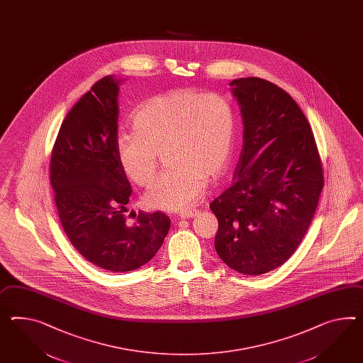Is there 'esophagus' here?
<instances>
[{"instance_id":"obj_1","label":"esophagus","mask_w":363,"mask_h":363,"mask_svg":"<svg viewBox=\"0 0 363 363\" xmlns=\"http://www.w3.org/2000/svg\"><path fill=\"white\" fill-rule=\"evenodd\" d=\"M197 214H199L197 209H191V211H186V212H182V213L179 214V217L182 220H188V218H194Z\"/></svg>"}]
</instances>
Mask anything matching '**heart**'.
I'll return each mask as SVG.
<instances>
[{
	"instance_id": "b5f03b06",
	"label": "heart",
	"mask_w": 363,
	"mask_h": 363,
	"mask_svg": "<svg viewBox=\"0 0 363 363\" xmlns=\"http://www.w3.org/2000/svg\"><path fill=\"white\" fill-rule=\"evenodd\" d=\"M131 128L134 133L118 135L116 154L134 184H151L164 152L172 168L143 197L152 209L184 211L205 195L208 179H220L232 162L235 111L223 94L172 89L152 96L133 112Z\"/></svg>"
}]
</instances>
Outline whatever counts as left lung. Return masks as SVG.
<instances>
[{"label":"left lung","mask_w":363,"mask_h":363,"mask_svg":"<svg viewBox=\"0 0 363 363\" xmlns=\"http://www.w3.org/2000/svg\"><path fill=\"white\" fill-rule=\"evenodd\" d=\"M241 108L243 147L234 183L214 199V247L230 269L262 275L304 238L324 186L316 140L296 101L259 77L230 83Z\"/></svg>","instance_id":"left-lung-1"}]
</instances>
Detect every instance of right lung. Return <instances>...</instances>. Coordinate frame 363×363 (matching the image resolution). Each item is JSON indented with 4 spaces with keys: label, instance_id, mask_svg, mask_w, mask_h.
Returning a JSON list of instances; mask_svg holds the SVG:
<instances>
[{
    "label": "right lung",
    "instance_id": "1",
    "mask_svg": "<svg viewBox=\"0 0 363 363\" xmlns=\"http://www.w3.org/2000/svg\"><path fill=\"white\" fill-rule=\"evenodd\" d=\"M120 80L113 74L94 84L74 104L57 133L50 182L68 240L100 269H140L160 249L169 230L163 212H138L128 225L133 192L116 154Z\"/></svg>",
    "mask_w": 363,
    "mask_h": 363
}]
</instances>
